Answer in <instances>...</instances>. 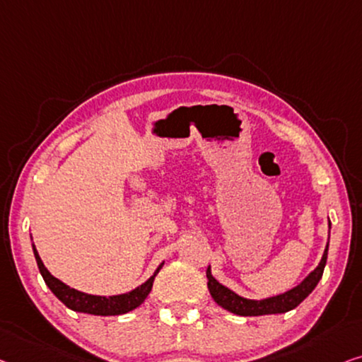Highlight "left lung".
<instances>
[{"mask_svg": "<svg viewBox=\"0 0 362 362\" xmlns=\"http://www.w3.org/2000/svg\"><path fill=\"white\" fill-rule=\"evenodd\" d=\"M327 255H328V244H327L325 252H323V257L319 263V267H317L299 286H296V288L288 291V293L274 296V298H268L263 300H250V299L240 298V296H237L235 293H233V291L226 288V286L216 281L209 267L206 269L208 289L209 293H211L216 304L221 305L226 310L233 312L235 315L257 317V315H269V314H284V312L296 309V307H298L300 302L315 289V286L319 284L323 274V268H325V263H327Z\"/></svg>", "mask_w": 362, "mask_h": 362, "instance_id": "obj_1", "label": "left lung"}]
</instances>
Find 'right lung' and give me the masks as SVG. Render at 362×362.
Segmentation results:
<instances>
[{
  "instance_id": "obj_1",
  "label": "right lung",
  "mask_w": 362,
  "mask_h": 362,
  "mask_svg": "<svg viewBox=\"0 0 362 362\" xmlns=\"http://www.w3.org/2000/svg\"><path fill=\"white\" fill-rule=\"evenodd\" d=\"M34 247V255L37 260V265H39V269L43 276V281L50 288L53 294L60 299L68 309L76 310V312H84V314H90V315H122L127 314V312L136 309L144 302V299L148 298V294L153 289V283L156 274L159 273V269L163 268V265H159V268L156 269L153 276H151L146 283H143L141 286H138L136 289L129 291L127 294H120V296H109V298H104V296H93V294H86L81 293V291H76L73 288H69L64 283H62L60 279H57L55 276H52V273L48 272L43 265L39 253Z\"/></svg>"
}]
</instances>
